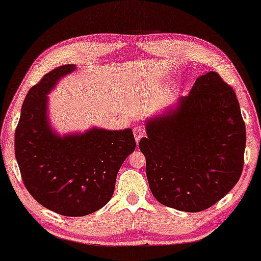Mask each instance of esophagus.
Here are the masks:
<instances>
[{
	"label": "esophagus",
	"instance_id": "esophagus-1",
	"mask_svg": "<svg viewBox=\"0 0 261 261\" xmlns=\"http://www.w3.org/2000/svg\"><path fill=\"white\" fill-rule=\"evenodd\" d=\"M134 136H135V139L136 142H139L141 141L142 137H144V130L142 129V127H134Z\"/></svg>",
	"mask_w": 261,
	"mask_h": 261
}]
</instances>
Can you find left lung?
I'll list each match as a JSON object with an SVG mask.
<instances>
[{
  "mask_svg": "<svg viewBox=\"0 0 261 261\" xmlns=\"http://www.w3.org/2000/svg\"><path fill=\"white\" fill-rule=\"evenodd\" d=\"M139 149L155 199L196 213L221 200L239 181L246 127L236 92L216 72L199 76L188 95L146 119Z\"/></svg>",
  "mask_w": 261,
  "mask_h": 261,
  "instance_id": "obj_1",
  "label": "left lung"
}]
</instances>
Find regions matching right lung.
I'll return each instance as SVG.
<instances>
[{
  "label": "right lung",
  "mask_w": 261,
  "mask_h": 261,
  "mask_svg": "<svg viewBox=\"0 0 261 261\" xmlns=\"http://www.w3.org/2000/svg\"><path fill=\"white\" fill-rule=\"evenodd\" d=\"M75 69L64 65L43 75L24 98L15 130V157L29 194L49 211L84 216L109 202L120 166L136 148L131 129L92 127L60 136L48 119V94Z\"/></svg>",
  "instance_id": "obj_1"
}]
</instances>
